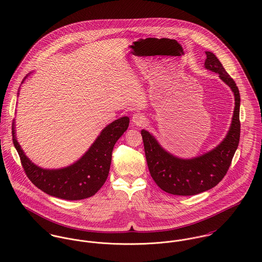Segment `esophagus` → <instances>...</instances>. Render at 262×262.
<instances>
[{"mask_svg": "<svg viewBox=\"0 0 262 262\" xmlns=\"http://www.w3.org/2000/svg\"><path fill=\"white\" fill-rule=\"evenodd\" d=\"M132 122L136 126H142L145 123V117L142 114H140V113H136L132 117Z\"/></svg>", "mask_w": 262, "mask_h": 262, "instance_id": "obj_1", "label": "esophagus"}]
</instances>
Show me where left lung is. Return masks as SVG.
<instances>
[{"instance_id":"obj_1","label":"left lung","mask_w":262,"mask_h":262,"mask_svg":"<svg viewBox=\"0 0 262 262\" xmlns=\"http://www.w3.org/2000/svg\"><path fill=\"white\" fill-rule=\"evenodd\" d=\"M206 55L205 68L218 74L235 97L232 123L224 140L208 153L183 159L163 149L148 131H141L150 174L158 187L171 194L193 195L216 187L226 176L240 140L239 90L216 55L210 51Z\"/></svg>"}]
</instances>
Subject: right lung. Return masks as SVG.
I'll return each mask as SVG.
<instances>
[{
	"mask_svg": "<svg viewBox=\"0 0 262 262\" xmlns=\"http://www.w3.org/2000/svg\"><path fill=\"white\" fill-rule=\"evenodd\" d=\"M12 125L14 146L32 184L49 195L76 201L94 195L105 184L110 170L114 145L127 130L129 118L122 117L105 127L81 158L60 169H44L35 165L21 149L16 139L14 122Z\"/></svg>",
	"mask_w": 262,
	"mask_h": 262,
	"instance_id": "obj_1",
	"label": "right lung"
}]
</instances>
